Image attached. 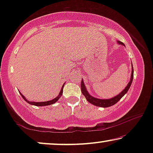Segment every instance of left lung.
<instances>
[{
	"label": "left lung",
	"instance_id": "obj_1",
	"mask_svg": "<svg viewBox=\"0 0 153 153\" xmlns=\"http://www.w3.org/2000/svg\"><path fill=\"white\" fill-rule=\"evenodd\" d=\"M118 43L120 44V45H125L122 42L118 41ZM133 78H134V70H133V66H132V70H131V79L130 81L126 88L123 90V91L121 92L120 94H118L117 96H115L114 97L111 98V99L108 100H101V99H97V98L93 97V96L90 95L89 93H88V91H86V88H85V86L83 83V81L81 80V92H82V94L85 96V97L86 98V100H88V102H89L90 103L93 104V105L97 106H100V107H109V106H111L113 105H114L115 104H116L119 100H120L121 98H122L123 96H124L125 94L127 93V92L128 91V90L129 88H130V85L132 83L133 81Z\"/></svg>",
	"mask_w": 153,
	"mask_h": 153
}]
</instances>
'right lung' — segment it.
<instances>
[{
	"label": "right lung",
	"mask_w": 153,
	"mask_h": 153,
	"mask_svg": "<svg viewBox=\"0 0 153 153\" xmlns=\"http://www.w3.org/2000/svg\"><path fill=\"white\" fill-rule=\"evenodd\" d=\"M63 87H64V85H62V88H61V90H60V93H59V95L57 97H56V98H54L53 100H49V101H47V102H30V101H28V100H27L26 98L24 97V96L22 95V93H20V94H21V95H22V97L24 98V100H25V101H26L27 102H28V104H32V105H35V106H47V105H50V104H54L55 103V102H56L58 100V99H59V98L60 97V96L62 95V89H63Z\"/></svg>",
	"instance_id": "obj_1"
}]
</instances>
